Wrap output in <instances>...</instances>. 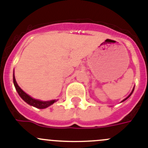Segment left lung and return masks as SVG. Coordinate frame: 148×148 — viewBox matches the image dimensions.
<instances>
[{
  "label": "left lung",
  "instance_id": "left-lung-1",
  "mask_svg": "<svg viewBox=\"0 0 148 148\" xmlns=\"http://www.w3.org/2000/svg\"><path fill=\"white\" fill-rule=\"evenodd\" d=\"M134 88H133V90H132V91H131V93H130V94H129V95H128V96H127V97H126L125 99H123V100H122V102H124V101H125V100H126V99H128L129 97H130V95H131V94H133V92H134Z\"/></svg>",
  "mask_w": 148,
  "mask_h": 148
}]
</instances>
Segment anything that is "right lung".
Masks as SVG:
<instances>
[{
    "instance_id": "right-lung-1",
    "label": "right lung",
    "mask_w": 148,
    "mask_h": 148,
    "mask_svg": "<svg viewBox=\"0 0 148 148\" xmlns=\"http://www.w3.org/2000/svg\"><path fill=\"white\" fill-rule=\"evenodd\" d=\"M13 82H14V87H15L16 90L18 91V94H19L20 97L22 98L23 100H24L26 103L30 105V106H33V107H35L37 108L40 109L46 108L53 105L54 102H56L58 100V99H52V100L49 101H42L32 98L31 96H29V94H27L26 92H24V91L20 88V86H18L17 82H16L15 77H14V72L13 73Z\"/></svg>"
}]
</instances>
